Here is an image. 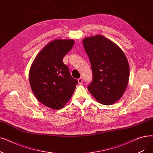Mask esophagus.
<instances>
[{
	"label": "esophagus",
	"instance_id": "esophagus-1",
	"mask_svg": "<svg viewBox=\"0 0 153 153\" xmlns=\"http://www.w3.org/2000/svg\"><path fill=\"white\" fill-rule=\"evenodd\" d=\"M78 82H79V84H82V79L81 77V78H79V79H78Z\"/></svg>",
	"mask_w": 153,
	"mask_h": 153
}]
</instances>
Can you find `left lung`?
Segmentation results:
<instances>
[{
    "label": "left lung",
    "mask_w": 153,
    "mask_h": 153,
    "mask_svg": "<svg viewBox=\"0 0 153 153\" xmlns=\"http://www.w3.org/2000/svg\"><path fill=\"white\" fill-rule=\"evenodd\" d=\"M82 42L93 74L88 91L99 103L112 105L122 97L129 81L126 56L117 45L101 35L85 37Z\"/></svg>",
    "instance_id": "1"
}]
</instances>
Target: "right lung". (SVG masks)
I'll use <instances>...</instances> for the list:
<instances>
[{
	"label": "right lung",
	"mask_w": 153,
	"mask_h": 153,
	"mask_svg": "<svg viewBox=\"0 0 153 153\" xmlns=\"http://www.w3.org/2000/svg\"><path fill=\"white\" fill-rule=\"evenodd\" d=\"M74 44L72 39H54L39 52L31 64L29 81L32 92L48 108L59 110L64 107L78 84L62 62Z\"/></svg>",
	"instance_id": "obj_1"
}]
</instances>
